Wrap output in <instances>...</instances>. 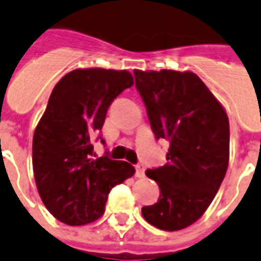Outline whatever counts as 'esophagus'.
<instances>
[{"label": "esophagus", "mask_w": 261, "mask_h": 261, "mask_svg": "<svg viewBox=\"0 0 261 261\" xmlns=\"http://www.w3.org/2000/svg\"><path fill=\"white\" fill-rule=\"evenodd\" d=\"M136 175L139 178L144 177V165H141V163L136 165Z\"/></svg>", "instance_id": "esophagus-1"}]
</instances>
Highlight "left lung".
<instances>
[{
    "label": "left lung",
    "mask_w": 261,
    "mask_h": 261,
    "mask_svg": "<svg viewBox=\"0 0 261 261\" xmlns=\"http://www.w3.org/2000/svg\"><path fill=\"white\" fill-rule=\"evenodd\" d=\"M133 73L153 135L169 141L166 165L145 171L158 182L161 196L141 208V214L161 230L185 229L205 213L225 178L229 118L193 72L136 69Z\"/></svg>",
    "instance_id": "left-lung-1"
}]
</instances>
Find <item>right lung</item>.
<instances>
[{"instance_id": "1", "label": "right lung", "mask_w": 261, "mask_h": 261, "mask_svg": "<svg viewBox=\"0 0 261 261\" xmlns=\"http://www.w3.org/2000/svg\"><path fill=\"white\" fill-rule=\"evenodd\" d=\"M132 86L128 70L88 68L66 73L53 88L32 139V167L44 207L65 225L102 217L112 188L135 174L130 163L95 158L92 145L109 106Z\"/></svg>"}]
</instances>
